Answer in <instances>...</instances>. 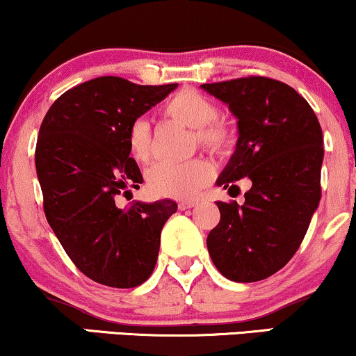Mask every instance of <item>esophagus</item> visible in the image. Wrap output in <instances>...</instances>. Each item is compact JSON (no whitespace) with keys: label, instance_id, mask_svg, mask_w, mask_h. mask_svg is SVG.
<instances>
[{"label":"esophagus","instance_id":"34e87169","mask_svg":"<svg viewBox=\"0 0 356 356\" xmlns=\"http://www.w3.org/2000/svg\"><path fill=\"white\" fill-rule=\"evenodd\" d=\"M195 205V202H192V200H182V202L177 204L179 211H187V209H192Z\"/></svg>","mask_w":356,"mask_h":356}]
</instances>
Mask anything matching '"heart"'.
Wrapping results in <instances>:
<instances>
[{"label":"heart","mask_w":356,"mask_h":356,"mask_svg":"<svg viewBox=\"0 0 356 356\" xmlns=\"http://www.w3.org/2000/svg\"><path fill=\"white\" fill-rule=\"evenodd\" d=\"M162 114L182 126L194 129L197 144L204 151L224 154L232 144V129L222 119H217V106L212 99L195 89H181L162 104ZM127 151L139 164L151 159V126L145 119H134L127 127ZM212 177V167L202 159L182 164L157 162L145 174L152 194L169 199H192L207 186Z\"/></svg>","instance_id":"b5f03b06"}]
</instances>
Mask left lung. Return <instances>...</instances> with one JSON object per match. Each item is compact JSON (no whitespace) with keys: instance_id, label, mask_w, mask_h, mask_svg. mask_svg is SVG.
Segmentation results:
<instances>
[{"instance_id":"obj_1","label":"left lung","mask_w":356,"mask_h":356,"mask_svg":"<svg viewBox=\"0 0 356 356\" xmlns=\"http://www.w3.org/2000/svg\"><path fill=\"white\" fill-rule=\"evenodd\" d=\"M200 88L238 119L237 147L217 186L232 194L241 192L237 181L252 182L242 205L217 202L209 254L229 280H264L295 255L322 199V127L305 97L282 81L247 76Z\"/></svg>"}]
</instances>
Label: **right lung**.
<instances>
[{"mask_svg":"<svg viewBox=\"0 0 356 356\" xmlns=\"http://www.w3.org/2000/svg\"><path fill=\"white\" fill-rule=\"evenodd\" d=\"M175 88L101 76L61 94L41 122L34 161L46 219L72 264L101 285L144 284L162 227L177 212L169 199L115 205V197L143 184L127 127Z\"/></svg>","mask_w":356,"mask_h":356,"instance_id":"add662e5","label":"right lung"}]
</instances>
